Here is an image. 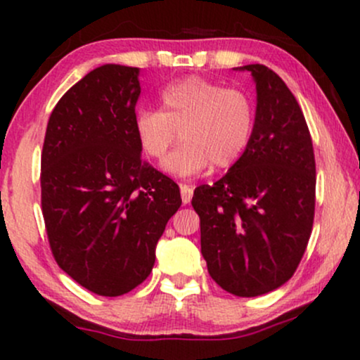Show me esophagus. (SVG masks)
Wrapping results in <instances>:
<instances>
[{"label":"esophagus","instance_id":"34e87169","mask_svg":"<svg viewBox=\"0 0 360 360\" xmlns=\"http://www.w3.org/2000/svg\"><path fill=\"white\" fill-rule=\"evenodd\" d=\"M193 198V188L188 184H181V200H183V205H188Z\"/></svg>","mask_w":360,"mask_h":360}]
</instances>
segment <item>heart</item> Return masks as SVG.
<instances>
[{"label":"heart","mask_w":360,"mask_h":360,"mask_svg":"<svg viewBox=\"0 0 360 360\" xmlns=\"http://www.w3.org/2000/svg\"><path fill=\"white\" fill-rule=\"evenodd\" d=\"M160 101L162 110H140L135 115V135L142 150L160 160L181 131L184 146L164 162L169 174L193 177L212 164L226 169L249 146L255 111L243 91L191 76L167 86Z\"/></svg>","instance_id":"1"}]
</instances>
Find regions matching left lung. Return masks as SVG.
<instances>
[{
    "instance_id": "left-lung-1",
    "label": "left lung",
    "mask_w": 360,
    "mask_h": 360,
    "mask_svg": "<svg viewBox=\"0 0 360 360\" xmlns=\"http://www.w3.org/2000/svg\"><path fill=\"white\" fill-rule=\"evenodd\" d=\"M255 82L254 131L213 186L194 189L201 254L218 286L266 295L295 274L315 217V154L307 120L284 81L262 64L235 68Z\"/></svg>"
}]
</instances>
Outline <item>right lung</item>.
Instances as JSON below:
<instances>
[{"label": "right lung", "mask_w": 360, "mask_h": 360, "mask_svg": "<svg viewBox=\"0 0 360 360\" xmlns=\"http://www.w3.org/2000/svg\"><path fill=\"white\" fill-rule=\"evenodd\" d=\"M139 68L105 64L53 108L42 150V213L53 257L88 291L122 296L147 279L181 206L179 186L142 160Z\"/></svg>", "instance_id": "right-lung-1"}]
</instances>
